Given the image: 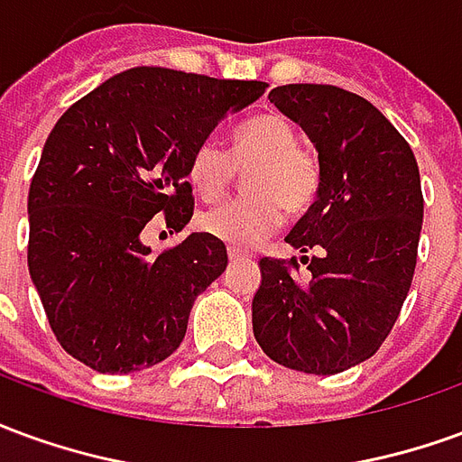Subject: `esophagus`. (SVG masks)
<instances>
[{
	"mask_svg": "<svg viewBox=\"0 0 462 462\" xmlns=\"http://www.w3.org/2000/svg\"><path fill=\"white\" fill-rule=\"evenodd\" d=\"M227 257H230V262H235V260H242V257H247V252H242V250H235V247H230V250H227Z\"/></svg>",
	"mask_w": 462,
	"mask_h": 462,
	"instance_id": "1",
	"label": "esophagus"
}]
</instances>
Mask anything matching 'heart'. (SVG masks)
<instances>
[{"mask_svg":"<svg viewBox=\"0 0 462 462\" xmlns=\"http://www.w3.org/2000/svg\"><path fill=\"white\" fill-rule=\"evenodd\" d=\"M240 195L202 215V230L235 250H252L284 225V210L304 212L319 192V161L297 143L294 128L277 114L242 123L232 135V155L220 143L202 141L190 155L188 178L195 192L215 200L227 192L237 168H250Z\"/></svg>","mask_w":462,"mask_h":462,"instance_id":"1","label":"heart"}]
</instances>
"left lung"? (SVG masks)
<instances>
[{
  "instance_id": "obj_1",
  "label": "left lung",
  "mask_w": 462,
  "mask_h": 462,
  "mask_svg": "<svg viewBox=\"0 0 462 462\" xmlns=\"http://www.w3.org/2000/svg\"><path fill=\"white\" fill-rule=\"evenodd\" d=\"M270 104L310 135L321 180L284 237L310 282L290 274L294 257H262L252 331L272 361L329 376L374 356L406 301L423 225L418 162L386 116L344 88L277 86Z\"/></svg>"
}]
</instances>
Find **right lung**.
I'll list each match as a JSON object with an SVG mask.
<instances>
[{"instance_id": "obj_1", "label": "right lung", "mask_w": 462, "mask_h": 462, "mask_svg": "<svg viewBox=\"0 0 462 462\" xmlns=\"http://www.w3.org/2000/svg\"><path fill=\"white\" fill-rule=\"evenodd\" d=\"M264 88L138 66L56 121L29 188V274L56 339L81 364L135 374L180 346L227 250L192 232L155 257L141 235L161 212L172 230L190 222L192 151Z\"/></svg>"}]
</instances>
